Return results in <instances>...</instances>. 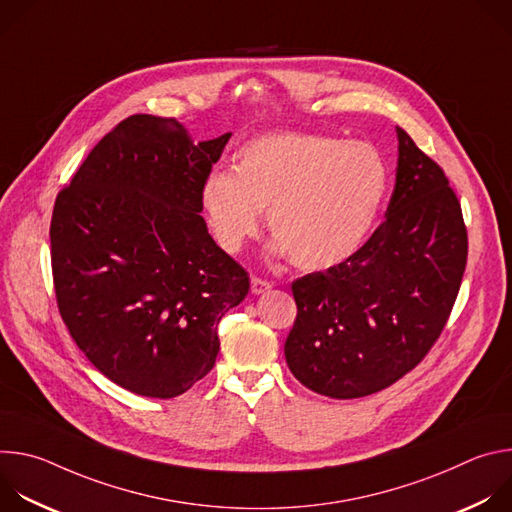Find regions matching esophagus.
<instances>
[{
  "label": "esophagus",
  "instance_id": "1",
  "mask_svg": "<svg viewBox=\"0 0 512 512\" xmlns=\"http://www.w3.org/2000/svg\"><path fill=\"white\" fill-rule=\"evenodd\" d=\"M267 289H271V283L267 279H261V277L251 279V294L259 296V294H265Z\"/></svg>",
  "mask_w": 512,
  "mask_h": 512
}]
</instances>
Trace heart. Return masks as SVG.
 <instances>
[{
	"instance_id": "b5f03b06",
	"label": "heart",
	"mask_w": 512,
	"mask_h": 512,
	"mask_svg": "<svg viewBox=\"0 0 512 512\" xmlns=\"http://www.w3.org/2000/svg\"><path fill=\"white\" fill-rule=\"evenodd\" d=\"M389 190L377 148L314 133H273L247 141L233 172H212L200 190L210 231L237 253L267 210L273 251L298 267L324 271L367 243Z\"/></svg>"
}]
</instances>
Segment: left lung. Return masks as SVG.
Returning <instances> with one entry per match:
<instances>
[{"label": "left lung", "instance_id": "left-lung-1", "mask_svg": "<svg viewBox=\"0 0 512 512\" xmlns=\"http://www.w3.org/2000/svg\"><path fill=\"white\" fill-rule=\"evenodd\" d=\"M397 139L385 223L348 261L291 283L298 316L287 367L332 399L383 391L415 369L440 338L466 269L468 235L444 170L401 127Z\"/></svg>", "mask_w": 512, "mask_h": 512}]
</instances>
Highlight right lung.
Returning <instances> with one entry per match:
<instances>
[{
  "label": "right lung",
  "instance_id": "right-lung-1",
  "mask_svg": "<svg viewBox=\"0 0 512 512\" xmlns=\"http://www.w3.org/2000/svg\"><path fill=\"white\" fill-rule=\"evenodd\" d=\"M229 139L194 143L176 119L131 115L56 196L60 316L95 369L135 395L172 399L206 377L216 326L249 291L200 216L202 184Z\"/></svg>",
  "mask_w": 512,
  "mask_h": 512
}]
</instances>
